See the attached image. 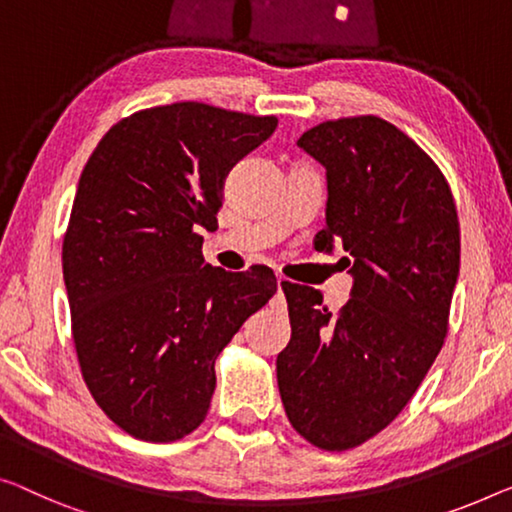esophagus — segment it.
<instances>
[{
	"label": "esophagus",
	"instance_id": "obj_1",
	"mask_svg": "<svg viewBox=\"0 0 512 512\" xmlns=\"http://www.w3.org/2000/svg\"><path fill=\"white\" fill-rule=\"evenodd\" d=\"M285 287H287V280L285 278H278V292H276V296H273V303L276 305H285Z\"/></svg>",
	"mask_w": 512,
	"mask_h": 512
}]
</instances>
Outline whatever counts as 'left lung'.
Instances as JSON below:
<instances>
[{
  "label": "left lung",
  "mask_w": 512,
  "mask_h": 512,
  "mask_svg": "<svg viewBox=\"0 0 512 512\" xmlns=\"http://www.w3.org/2000/svg\"><path fill=\"white\" fill-rule=\"evenodd\" d=\"M326 167L319 253L342 243L352 299L338 315L287 282L292 340L276 361L294 430L347 451L395 421L441 352L460 276V223L432 158L379 117L324 121L296 142Z\"/></svg>",
  "instance_id": "obj_1"
}]
</instances>
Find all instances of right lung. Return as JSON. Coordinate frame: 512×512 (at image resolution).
I'll use <instances>...</instances> for the list:
<instances>
[{
	"label": "right lung",
	"instance_id": "1",
	"mask_svg": "<svg viewBox=\"0 0 512 512\" xmlns=\"http://www.w3.org/2000/svg\"><path fill=\"white\" fill-rule=\"evenodd\" d=\"M276 117L172 103L114 124L75 190L61 264L82 377L131 437L177 441L207 416L216 358L276 294L269 266L204 262L225 179Z\"/></svg>",
	"mask_w": 512,
	"mask_h": 512
}]
</instances>
